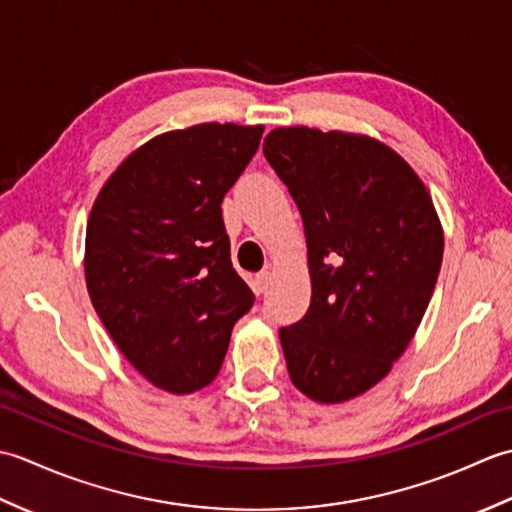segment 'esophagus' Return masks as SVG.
Listing matches in <instances>:
<instances>
[{
	"mask_svg": "<svg viewBox=\"0 0 512 512\" xmlns=\"http://www.w3.org/2000/svg\"><path fill=\"white\" fill-rule=\"evenodd\" d=\"M270 284H273V275H270L268 270H264V273H259L255 277V290L259 292V295H264V292H268Z\"/></svg>",
	"mask_w": 512,
	"mask_h": 512,
	"instance_id": "1",
	"label": "esophagus"
}]
</instances>
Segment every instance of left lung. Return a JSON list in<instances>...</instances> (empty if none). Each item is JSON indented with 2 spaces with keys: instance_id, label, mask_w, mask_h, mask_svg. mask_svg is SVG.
I'll use <instances>...</instances> for the list:
<instances>
[{
  "instance_id": "1",
  "label": "left lung",
  "mask_w": 512,
  "mask_h": 512,
  "mask_svg": "<svg viewBox=\"0 0 512 512\" xmlns=\"http://www.w3.org/2000/svg\"><path fill=\"white\" fill-rule=\"evenodd\" d=\"M264 156L303 220L312 299L279 330L292 385L334 405L365 394L427 310L444 233L431 195L394 149L365 134L279 127Z\"/></svg>"
}]
</instances>
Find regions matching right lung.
<instances>
[{
	"label": "right lung",
	"mask_w": 512,
	"mask_h": 512,
	"mask_svg": "<svg viewBox=\"0 0 512 512\" xmlns=\"http://www.w3.org/2000/svg\"><path fill=\"white\" fill-rule=\"evenodd\" d=\"M264 125L202 123L129 154L96 195L85 284L118 350L151 385L191 394L217 376L255 295L235 273L222 200Z\"/></svg>",
	"instance_id": "obj_1"
}]
</instances>
